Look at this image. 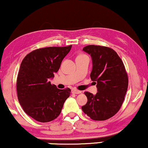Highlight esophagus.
Wrapping results in <instances>:
<instances>
[{
	"instance_id": "obj_1",
	"label": "esophagus",
	"mask_w": 148,
	"mask_h": 148,
	"mask_svg": "<svg viewBox=\"0 0 148 148\" xmlns=\"http://www.w3.org/2000/svg\"><path fill=\"white\" fill-rule=\"evenodd\" d=\"M72 92H73V93H75V94H80V93H82V91L76 90V89H73Z\"/></svg>"
}]
</instances>
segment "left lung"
<instances>
[{
  "instance_id": "8db88e82",
  "label": "left lung",
  "mask_w": 148,
  "mask_h": 148,
  "mask_svg": "<svg viewBox=\"0 0 148 148\" xmlns=\"http://www.w3.org/2000/svg\"><path fill=\"white\" fill-rule=\"evenodd\" d=\"M83 51L90 56L92 68L90 79L97 84L95 95L86 92L87 103L83 112L95 121H104L119 110L128 86L124 64L118 54L106 47L88 45Z\"/></svg>"
}]
</instances>
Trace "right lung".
<instances>
[{
  "instance_id": "1",
  "label": "right lung",
  "mask_w": 148,
  "mask_h": 148,
  "mask_svg": "<svg viewBox=\"0 0 148 148\" xmlns=\"http://www.w3.org/2000/svg\"><path fill=\"white\" fill-rule=\"evenodd\" d=\"M72 45L33 51L22 61L17 77L19 103L26 114L39 122H49L61 113L71 89H58L49 79L59 70Z\"/></svg>"
}]
</instances>
